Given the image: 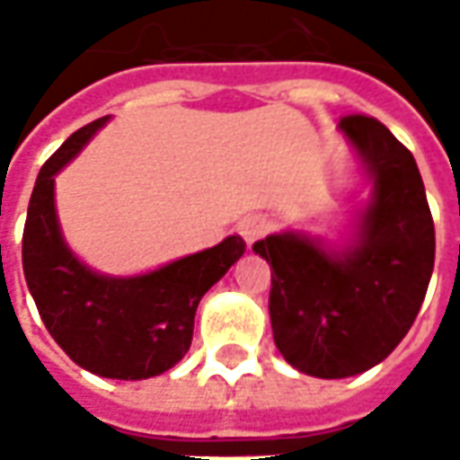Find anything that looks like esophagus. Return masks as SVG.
I'll return each mask as SVG.
<instances>
[{
	"label": "esophagus",
	"instance_id": "34e87169",
	"mask_svg": "<svg viewBox=\"0 0 460 460\" xmlns=\"http://www.w3.org/2000/svg\"><path fill=\"white\" fill-rule=\"evenodd\" d=\"M238 233L240 238L245 240L248 245H253L256 240H261L269 233V222H266V217H261V215H251V217L240 220Z\"/></svg>",
	"mask_w": 460,
	"mask_h": 460
}]
</instances>
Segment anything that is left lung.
<instances>
[{"label": "left lung", "mask_w": 460, "mask_h": 460, "mask_svg": "<svg viewBox=\"0 0 460 460\" xmlns=\"http://www.w3.org/2000/svg\"><path fill=\"white\" fill-rule=\"evenodd\" d=\"M338 128L374 181L358 240L327 251L323 240L281 233L253 245L271 263L276 348L320 379L363 374L397 348L435 263L433 215L412 153L376 117L345 115Z\"/></svg>", "instance_id": "1"}]
</instances>
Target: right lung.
I'll list each match as a JSON object with an SVG mask.
<instances>
[{"label":"right lung","instance_id":"right-lung-1","mask_svg":"<svg viewBox=\"0 0 460 460\" xmlns=\"http://www.w3.org/2000/svg\"><path fill=\"white\" fill-rule=\"evenodd\" d=\"M107 119L84 125L40 168L27 207L22 269L40 320L71 361L104 379H151L184 358L199 299L243 256L245 243L230 235L215 248L130 279L86 269L63 243L53 184Z\"/></svg>","mask_w":460,"mask_h":460}]
</instances>
